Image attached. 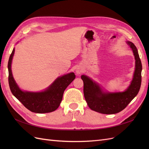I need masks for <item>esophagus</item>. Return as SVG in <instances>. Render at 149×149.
Segmentation results:
<instances>
[{"mask_svg": "<svg viewBox=\"0 0 149 149\" xmlns=\"http://www.w3.org/2000/svg\"><path fill=\"white\" fill-rule=\"evenodd\" d=\"M82 72V70L80 69V68H78L77 70H76V73H77L78 74H80Z\"/></svg>", "mask_w": 149, "mask_h": 149, "instance_id": "esophagus-1", "label": "esophagus"}]
</instances>
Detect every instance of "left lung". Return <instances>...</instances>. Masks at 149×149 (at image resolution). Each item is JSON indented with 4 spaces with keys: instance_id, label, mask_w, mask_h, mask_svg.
Listing matches in <instances>:
<instances>
[{
    "instance_id": "obj_1",
    "label": "left lung",
    "mask_w": 149,
    "mask_h": 149,
    "mask_svg": "<svg viewBox=\"0 0 149 149\" xmlns=\"http://www.w3.org/2000/svg\"><path fill=\"white\" fill-rule=\"evenodd\" d=\"M127 43L134 53L136 70L131 83L124 92L103 93L97 83L86 76H81L85 100L91 110L105 114L118 113L124 109L138 94L142 81V63L136 47L130 42Z\"/></svg>"
}]
</instances>
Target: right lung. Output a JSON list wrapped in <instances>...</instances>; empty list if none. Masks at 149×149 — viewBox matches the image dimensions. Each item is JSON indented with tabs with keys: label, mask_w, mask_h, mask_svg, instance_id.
I'll return each mask as SVG.
<instances>
[{
	"label": "right lung",
	"mask_w": 149,
	"mask_h": 149,
	"mask_svg": "<svg viewBox=\"0 0 149 149\" xmlns=\"http://www.w3.org/2000/svg\"><path fill=\"white\" fill-rule=\"evenodd\" d=\"M14 52L13 48L8 62V84L13 95L26 109L35 113H48L57 109L61 102L65 90L76 77L74 73H70L58 78L43 92L23 91L17 86L12 73L11 63Z\"/></svg>",
	"instance_id": "right-lung-1"
}]
</instances>
